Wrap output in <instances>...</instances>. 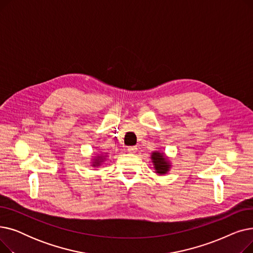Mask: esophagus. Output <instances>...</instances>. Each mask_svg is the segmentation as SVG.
I'll list each match as a JSON object with an SVG mask.
<instances>
[{"instance_id": "1", "label": "esophagus", "mask_w": 253, "mask_h": 253, "mask_svg": "<svg viewBox=\"0 0 253 253\" xmlns=\"http://www.w3.org/2000/svg\"><path fill=\"white\" fill-rule=\"evenodd\" d=\"M137 151L136 147H128V152L131 154H134Z\"/></svg>"}]
</instances>
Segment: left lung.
I'll list each match as a JSON object with an SVG mask.
<instances>
[{
    "label": "left lung",
    "mask_w": 253,
    "mask_h": 253,
    "mask_svg": "<svg viewBox=\"0 0 253 253\" xmlns=\"http://www.w3.org/2000/svg\"><path fill=\"white\" fill-rule=\"evenodd\" d=\"M151 159H152V162L154 164L156 173H158L159 175H162V174H166L169 171L171 165L168 161V159L166 158V156L163 153L156 151V152L152 153Z\"/></svg>",
    "instance_id": "obj_1"
}]
</instances>
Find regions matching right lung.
Instances as JSON below:
<instances>
[{"label":"right lung","mask_w":253,"mask_h":253,"mask_svg":"<svg viewBox=\"0 0 253 253\" xmlns=\"http://www.w3.org/2000/svg\"><path fill=\"white\" fill-rule=\"evenodd\" d=\"M104 155H108V154H99L97 157H95L94 159H93L92 166H93V167L100 166L101 163L105 160V158H106V156H104Z\"/></svg>","instance_id":"right-lung-1"}]
</instances>
